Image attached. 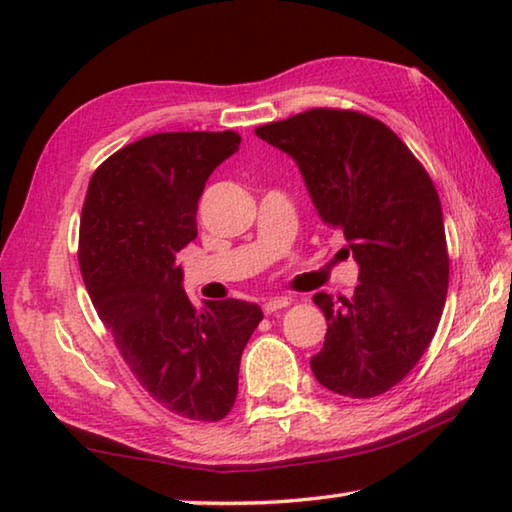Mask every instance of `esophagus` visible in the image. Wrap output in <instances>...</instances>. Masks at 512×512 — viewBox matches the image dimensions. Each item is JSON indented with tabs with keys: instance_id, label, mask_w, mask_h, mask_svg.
I'll list each match as a JSON object with an SVG mask.
<instances>
[{
	"instance_id": "esophagus-1",
	"label": "esophagus",
	"mask_w": 512,
	"mask_h": 512,
	"mask_svg": "<svg viewBox=\"0 0 512 512\" xmlns=\"http://www.w3.org/2000/svg\"><path fill=\"white\" fill-rule=\"evenodd\" d=\"M289 305H291L289 298H268L264 302V311H266V314H273V311L284 309V307H289Z\"/></svg>"
}]
</instances>
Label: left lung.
I'll list each match as a JSON object with an SVG mask.
<instances>
[{
    "mask_svg": "<svg viewBox=\"0 0 512 512\" xmlns=\"http://www.w3.org/2000/svg\"><path fill=\"white\" fill-rule=\"evenodd\" d=\"M293 158L327 228L359 264L352 298L316 293L327 318L314 377L354 400L386 393L420 361L443 314L449 259L429 173L381 121L316 108L255 128Z\"/></svg>",
    "mask_w": 512,
    "mask_h": 512,
    "instance_id": "obj_1",
    "label": "left lung"
}]
</instances>
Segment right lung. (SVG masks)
<instances>
[{"label": "right lung", "mask_w": 512, "mask_h": 512, "mask_svg": "<svg viewBox=\"0 0 512 512\" xmlns=\"http://www.w3.org/2000/svg\"><path fill=\"white\" fill-rule=\"evenodd\" d=\"M239 144L232 131L142 137L94 171L81 214L83 282L121 357L153 400L203 422L230 413L264 314L235 298L194 309L176 257L198 235L207 178Z\"/></svg>", "instance_id": "obj_1"}]
</instances>
